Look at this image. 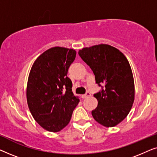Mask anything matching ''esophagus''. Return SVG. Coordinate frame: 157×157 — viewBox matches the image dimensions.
<instances>
[{
    "label": "esophagus",
    "instance_id": "34e87169",
    "mask_svg": "<svg viewBox=\"0 0 157 157\" xmlns=\"http://www.w3.org/2000/svg\"><path fill=\"white\" fill-rule=\"evenodd\" d=\"M91 96V94H90L89 92H86L85 94H83V95L81 96V97H82L83 98H86L89 97V96Z\"/></svg>",
    "mask_w": 157,
    "mask_h": 157
}]
</instances>
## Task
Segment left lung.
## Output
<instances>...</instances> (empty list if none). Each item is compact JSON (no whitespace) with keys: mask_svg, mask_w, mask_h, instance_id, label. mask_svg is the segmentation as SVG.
Returning a JSON list of instances; mask_svg holds the SVG:
<instances>
[{"mask_svg":"<svg viewBox=\"0 0 157 157\" xmlns=\"http://www.w3.org/2000/svg\"><path fill=\"white\" fill-rule=\"evenodd\" d=\"M78 55L95 75L101 91L94 94L98 106L91 111L94 119L106 127L121 122L131 111L134 101V81L125 56L107 44L83 48Z\"/></svg>","mask_w":157,"mask_h":157,"instance_id":"left-lung-1","label":"left lung"}]
</instances>
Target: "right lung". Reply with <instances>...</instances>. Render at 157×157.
Instances as JSON below:
<instances>
[{"label":"right lung","instance_id":"add662e5","mask_svg":"<svg viewBox=\"0 0 157 157\" xmlns=\"http://www.w3.org/2000/svg\"><path fill=\"white\" fill-rule=\"evenodd\" d=\"M76 55L74 49L53 47L37 58L30 71L28 106L36 122L48 132H60L67 126L79 102L67 76Z\"/></svg>","mask_w":157,"mask_h":157}]
</instances>
